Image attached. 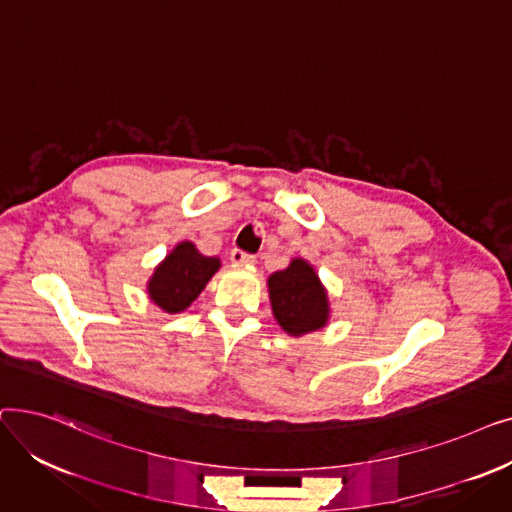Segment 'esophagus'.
Returning a JSON list of instances; mask_svg holds the SVG:
<instances>
[{"label": "esophagus", "instance_id": "obj_1", "mask_svg": "<svg viewBox=\"0 0 512 512\" xmlns=\"http://www.w3.org/2000/svg\"><path fill=\"white\" fill-rule=\"evenodd\" d=\"M230 259H232V263H236V265H249V263H255V255L245 253L242 249H234V251L230 253Z\"/></svg>", "mask_w": 512, "mask_h": 512}]
</instances>
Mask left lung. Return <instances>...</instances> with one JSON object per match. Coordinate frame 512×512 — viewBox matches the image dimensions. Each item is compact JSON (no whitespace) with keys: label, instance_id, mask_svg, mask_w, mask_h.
<instances>
[{"label":"left lung","instance_id":"8db88e82","mask_svg":"<svg viewBox=\"0 0 512 512\" xmlns=\"http://www.w3.org/2000/svg\"><path fill=\"white\" fill-rule=\"evenodd\" d=\"M267 284L274 315L284 332L301 336L326 326L328 294L307 261L292 259L286 270L272 274Z\"/></svg>","mask_w":512,"mask_h":512}]
</instances>
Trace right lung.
<instances>
[{
	"label": "right lung",
	"instance_id": "obj_1",
	"mask_svg": "<svg viewBox=\"0 0 512 512\" xmlns=\"http://www.w3.org/2000/svg\"><path fill=\"white\" fill-rule=\"evenodd\" d=\"M218 267V257H205L193 242H180L155 270L149 282V297L168 313L184 311L199 297Z\"/></svg>",
	"mask_w": 512,
	"mask_h": 512
}]
</instances>
